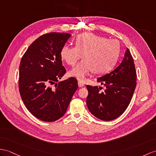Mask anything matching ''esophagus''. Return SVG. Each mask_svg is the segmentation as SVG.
Listing matches in <instances>:
<instances>
[{"mask_svg": "<svg viewBox=\"0 0 156 156\" xmlns=\"http://www.w3.org/2000/svg\"><path fill=\"white\" fill-rule=\"evenodd\" d=\"M78 85H79V87H83L85 86V84H84V83H83L82 81H78Z\"/></svg>", "mask_w": 156, "mask_h": 156, "instance_id": "obj_1", "label": "esophagus"}]
</instances>
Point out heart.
Wrapping results in <instances>:
<instances>
[{"instance_id":"b5f03b06","label":"heart","mask_w":156,"mask_h":156,"mask_svg":"<svg viewBox=\"0 0 156 156\" xmlns=\"http://www.w3.org/2000/svg\"><path fill=\"white\" fill-rule=\"evenodd\" d=\"M75 44V46H63L60 55L68 65L73 66L83 54L84 59L69 72L71 76L80 81H85L93 71L97 74L107 73L115 65L120 54L119 41L92 33L79 34Z\"/></svg>"}]
</instances>
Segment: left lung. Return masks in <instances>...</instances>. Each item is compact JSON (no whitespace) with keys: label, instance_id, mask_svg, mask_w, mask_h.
I'll use <instances>...</instances> for the list:
<instances>
[{"label":"left lung","instance_id":"left-lung-1","mask_svg":"<svg viewBox=\"0 0 156 156\" xmlns=\"http://www.w3.org/2000/svg\"><path fill=\"white\" fill-rule=\"evenodd\" d=\"M97 81L104 85L106 89L101 92L100 87L87 85V107L97 119L112 120L126 111L136 86V72L130 50L126 49L119 66L98 78Z\"/></svg>","mask_w":156,"mask_h":156}]
</instances>
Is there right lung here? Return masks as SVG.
<instances>
[{"label":"right lung","instance_id":"obj_1","mask_svg":"<svg viewBox=\"0 0 156 156\" xmlns=\"http://www.w3.org/2000/svg\"><path fill=\"white\" fill-rule=\"evenodd\" d=\"M71 36L57 32L44 34L30 45L20 63L22 99L30 113L44 122H54L65 115L78 88L74 77L57 83L66 73L61 49Z\"/></svg>","mask_w":156,"mask_h":156}]
</instances>
